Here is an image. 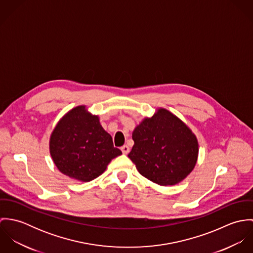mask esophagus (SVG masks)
Returning <instances> with one entry per match:
<instances>
[{"mask_svg":"<svg viewBox=\"0 0 253 253\" xmlns=\"http://www.w3.org/2000/svg\"><path fill=\"white\" fill-rule=\"evenodd\" d=\"M121 150H122L123 154L126 155V154H128V152H129V147H128L127 145H124V146L121 148Z\"/></svg>","mask_w":253,"mask_h":253,"instance_id":"1","label":"esophagus"}]
</instances>
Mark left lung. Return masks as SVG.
Returning a JSON list of instances; mask_svg holds the SVG:
<instances>
[{"mask_svg":"<svg viewBox=\"0 0 253 253\" xmlns=\"http://www.w3.org/2000/svg\"><path fill=\"white\" fill-rule=\"evenodd\" d=\"M134 145L127 155L147 179L175 185L194 169L199 145L191 129L172 113L159 109L132 132Z\"/></svg>","mask_w":253,"mask_h":253,"instance_id":"left-lung-1","label":"left lung"}]
</instances>
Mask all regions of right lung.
Listing matches in <instances>:
<instances>
[{
    "label": "right lung",
    "mask_w": 253,
    "mask_h": 253,
    "mask_svg": "<svg viewBox=\"0 0 253 253\" xmlns=\"http://www.w3.org/2000/svg\"><path fill=\"white\" fill-rule=\"evenodd\" d=\"M50 156L57 169L77 180H93L104 172L109 163L122 154L111 135L85 106L69 111L53 129Z\"/></svg>",
    "instance_id": "add662e5"
}]
</instances>
